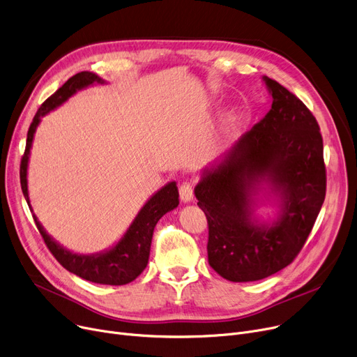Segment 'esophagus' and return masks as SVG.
Here are the masks:
<instances>
[{
  "mask_svg": "<svg viewBox=\"0 0 357 357\" xmlns=\"http://www.w3.org/2000/svg\"><path fill=\"white\" fill-rule=\"evenodd\" d=\"M179 195L183 202H191L194 199V191H192V185L191 182H182L179 186Z\"/></svg>",
  "mask_w": 357,
  "mask_h": 357,
  "instance_id": "esophagus-1",
  "label": "esophagus"
}]
</instances>
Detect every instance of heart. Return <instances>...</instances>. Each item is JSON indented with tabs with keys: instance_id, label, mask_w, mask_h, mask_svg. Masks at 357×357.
Segmentation results:
<instances>
[{
	"instance_id": "b5f03b06",
	"label": "heart",
	"mask_w": 357,
	"mask_h": 357,
	"mask_svg": "<svg viewBox=\"0 0 357 357\" xmlns=\"http://www.w3.org/2000/svg\"><path fill=\"white\" fill-rule=\"evenodd\" d=\"M234 121H236V119H234V116H231V117L229 119V126L233 127V126H234Z\"/></svg>"
}]
</instances>
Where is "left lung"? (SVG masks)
<instances>
[{"instance_id":"1","label":"left lung","mask_w":357,"mask_h":357,"mask_svg":"<svg viewBox=\"0 0 357 357\" xmlns=\"http://www.w3.org/2000/svg\"><path fill=\"white\" fill-rule=\"evenodd\" d=\"M261 79L272 108L204 169L195 186L208 221V264L231 282H252L287 268L326 198L323 137L315 117L287 88ZM261 196L278 208L272 222L255 215Z\"/></svg>"}]
</instances>
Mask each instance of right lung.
I'll list each match as a JSON object with an SVG mask.
<instances>
[{
    "label": "right lung",
    "mask_w": 357,
    "mask_h": 357,
    "mask_svg": "<svg viewBox=\"0 0 357 357\" xmlns=\"http://www.w3.org/2000/svg\"><path fill=\"white\" fill-rule=\"evenodd\" d=\"M93 84H105V81L100 78L98 75L88 70L73 75V77L69 78L52 97H49L42 104L39 111L36 112L29 128L26 150L20 165L22 190L30 208L31 205L27 190V167L37 126L40 124L42 117L49 114L50 111L61 107L78 91L88 88ZM178 186L176 182L172 181L162 186L158 192H155L146 201V204L140 208L133 222L130 224V227L127 229L124 236L114 246L93 255H79L65 249L52 236L46 233L40 221L37 220L34 214L33 218L46 243V246L66 271L85 280H89V282H96L101 285H126L131 282V280H135L147 266L150 245H152V237L156 222L166 213L175 210L178 207Z\"/></svg>",
    "instance_id": "1"
}]
</instances>
